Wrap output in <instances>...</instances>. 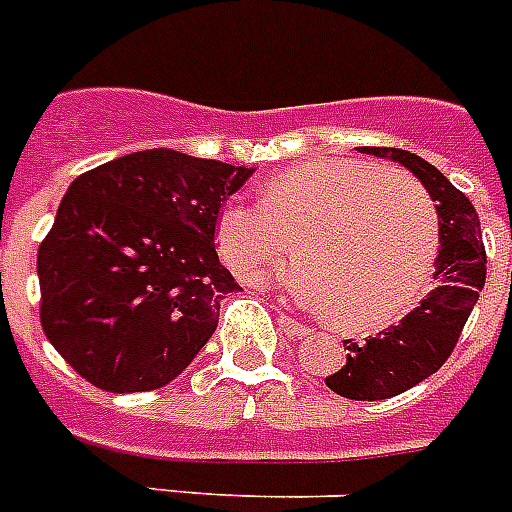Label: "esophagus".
<instances>
[{
  "label": "esophagus",
  "mask_w": 512,
  "mask_h": 512,
  "mask_svg": "<svg viewBox=\"0 0 512 512\" xmlns=\"http://www.w3.org/2000/svg\"><path fill=\"white\" fill-rule=\"evenodd\" d=\"M279 323H282V326H285V329H287V334L298 336V339H305V336L310 334V329H308V326H303V323H300V321H295V318L285 316V313H282V316H279Z\"/></svg>",
  "instance_id": "1"
}]
</instances>
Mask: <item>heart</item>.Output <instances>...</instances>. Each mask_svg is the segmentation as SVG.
<instances>
[{
	"mask_svg": "<svg viewBox=\"0 0 512 512\" xmlns=\"http://www.w3.org/2000/svg\"><path fill=\"white\" fill-rule=\"evenodd\" d=\"M290 232L287 292L336 329H383L432 285L440 212L406 170L321 157L266 178L259 204L227 196L214 214V248L243 282L277 264Z\"/></svg>",
	"mask_w": 512,
	"mask_h": 512,
	"instance_id": "1",
	"label": "heart"
}]
</instances>
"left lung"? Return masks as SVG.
Masks as SVG:
<instances>
[{
	"mask_svg": "<svg viewBox=\"0 0 512 512\" xmlns=\"http://www.w3.org/2000/svg\"><path fill=\"white\" fill-rule=\"evenodd\" d=\"M409 168L438 204L440 253L435 287L412 313L365 342L347 339V362L326 375V386L344 399L381 401L399 396L438 373L456 349L487 277V251L474 204L435 165L396 147H362Z\"/></svg>",
	"mask_w": 512,
	"mask_h": 512,
	"instance_id": "8db88e82",
	"label": "left lung"
}]
</instances>
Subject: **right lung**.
Wrapping results in <instances>:
<instances>
[{
    "mask_svg": "<svg viewBox=\"0 0 512 512\" xmlns=\"http://www.w3.org/2000/svg\"><path fill=\"white\" fill-rule=\"evenodd\" d=\"M251 168L144 150L74 178L38 248L41 326L100 391H155L189 368L240 285L214 214Z\"/></svg>",
    "mask_w": 512,
    "mask_h": 512,
    "instance_id": "right-lung-1",
    "label": "right lung"
}]
</instances>
